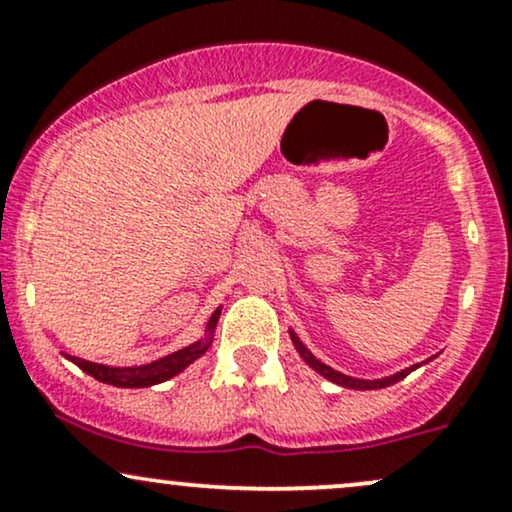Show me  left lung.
Listing matches in <instances>:
<instances>
[{"label":"left lung","instance_id":"1","mask_svg":"<svg viewBox=\"0 0 512 512\" xmlns=\"http://www.w3.org/2000/svg\"><path fill=\"white\" fill-rule=\"evenodd\" d=\"M291 338H293V343H295V348H298V353H300V357H303V360L307 362V365H310L312 369H317L319 374H322V377H326L329 381H334V384H338V386H346V389H362V391H372V389H384V386H391V384H396V381H400V379H405L408 377V374L412 372V369H417V365L415 367H410V369H403V372H398V374H393V377H386V379H377V381H362V379H353V377H346V374H341V372H336V369H331V367H326L324 362H319L315 355L310 353V350H307L303 343L298 341V336L295 334H291Z\"/></svg>","mask_w":512,"mask_h":512}]
</instances>
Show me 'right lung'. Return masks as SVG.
<instances>
[{
    "instance_id": "obj_1",
    "label": "right lung",
    "mask_w": 512,
    "mask_h": 512,
    "mask_svg": "<svg viewBox=\"0 0 512 512\" xmlns=\"http://www.w3.org/2000/svg\"><path fill=\"white\" fill-rule=\"evenodd\" d=\"M219 312L221 310H217L212 317H209L207 329H214V326H217ZM207 348H209V341H197V343H193V346L176 350V353H171V355L159 357V360L147 362V365L123 367V369L121 367H104V365H97V362L80 360V357H71V355H69V360L73 362V365H78L80 369H83L85 374H90V377L102 381V384L121 386V389H140V386L162 384V381L176 377V374L183 372L190 362L197 360L202 353H207Z\"/></svg>"
}]
</instances>
